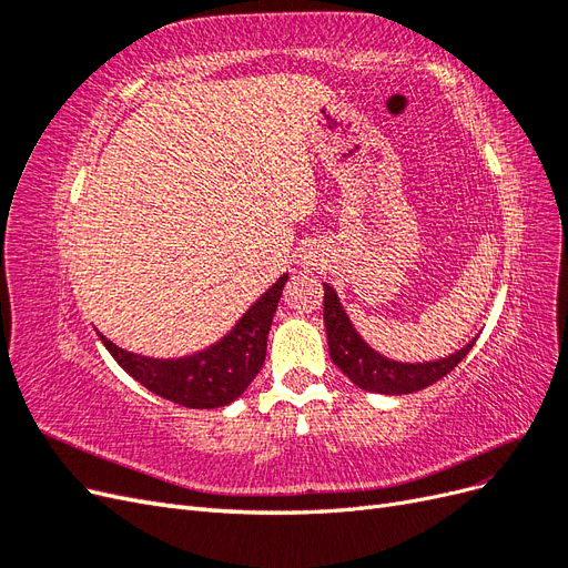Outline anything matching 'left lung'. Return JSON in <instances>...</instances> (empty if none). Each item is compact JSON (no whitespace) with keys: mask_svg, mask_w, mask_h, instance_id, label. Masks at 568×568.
Here are the masks:
<instances>
[{"mask_svg":"<svg viewBox=\"0 0 568 568\" xmlns=\"http://www.w3.org/2000/svg\"><path fill=\"white\" fill-rule=\"evenodd\" d=\"M324 329L326 341H329V355L334 359V365L346 374L355 386L384 395L415 393L436 384L462 363V357L471 351L476 341L471 338L462 351L448 357L434 359V363H395V359H388L382 353L369 348L363 336L355 332V326L351 324L346 311H343L336 291L329 284H324Z\"/></svg>","mask_w":568,"mask_h":568,"instance_id":"obj_1","label":"left lung"}]
</instances>
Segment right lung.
<instances>
[{"instance_id": "add662e5", "label": "right lung", "mask_w": 568, "mask_h": 568, "mask_svg": "<svg viewBox=\"0 0 568 568\" xmlns=\"http://www.w3.org/2000/svg\"><path fill=\"white\" fill-rule=\"evenodd\" d=\"M286 280L288 274H282L225 338L194 355L156 359L118 348L104 334H99V338L132 379L161 398L194 409L230 405L248 388L265 363L267 334Z\"/></svg>"}]
</instances>
